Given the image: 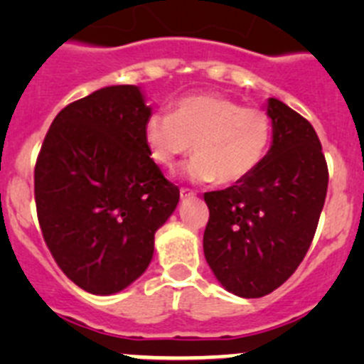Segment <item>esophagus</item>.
<instances>
[{
    "instance_id": "obj_1",
    "label": "esophagus",
    "mask_w": 364,
    "mask_h": 364,
    "mask_svg": "<svg viewBox=\"0 0 364 364\" xmlns=\"http://www.w3.org/2000/svg\"><path fill=\"white\" fill-rule=\"evenodd\" d=\"M179 196H181V199H186V197H193V196H196V192H193V190L185 188V186H183V188L179 190Z\"/></svg>"
}]
</instances>
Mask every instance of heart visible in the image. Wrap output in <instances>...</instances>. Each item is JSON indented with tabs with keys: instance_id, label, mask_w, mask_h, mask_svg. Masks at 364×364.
Instances as JSON below:
<instances>
[{
	"instance_id": "heart-1",
	"label": "heart",
	"mask_w": 364,
	"mask_h": 364,
	"mask_svg": "<svg viewBox=\"0 0 364 364\" xmlns=\"http://www.w3.org/2000/svg\"><path fill=\"white\" fill-rule=\"evenodd\" d=\"M273 121L264 109L245 107L222 95L181 98L172 114L153 112L144 141L151 159L171 168L192 151L185 174L199 183L234 185L259 168L267 155Z\"/></svg>"
}]
</instances>
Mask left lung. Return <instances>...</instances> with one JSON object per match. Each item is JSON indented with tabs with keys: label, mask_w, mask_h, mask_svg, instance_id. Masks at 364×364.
Segmentation results:
<instances>
[{
	"label": "left lung",
	"mask_w": 364,
	"mask_h": 364,
	"mask_svg": "<svg viewBox=\"0 0 364 364\" xmlns=\"http://www.w3.org/2000/svg\"><path fill=\"white\" fill-rule=\"evenodd\" d=\"M273 144L252 176L204 193V255L220 284L262 297L291 278L306 255L328 193V164L310 121L267 102Z\"/></svg>",
	"instance_id": "left-lung-1"
}]
</instances>
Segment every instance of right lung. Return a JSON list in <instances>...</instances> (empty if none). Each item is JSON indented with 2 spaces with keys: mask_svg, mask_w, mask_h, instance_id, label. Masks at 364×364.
Segmentation results:
<instances>
[{
  "mask_svg": "<svg viewBox=\"0 0 364 364\" xmlns=\"http://www.w3.org/2000/svg\"><path fill=\"white\" fill-rule=\"evenodd\" d=\"M151 109L137 86H109L54 117L35 165V203L47 248L91 294L123 291L149 266L155 232L179 188L144 141Z\"/></svg>",
  "mask_w": 364,
  "mask_h": 364,
  "instance_id": "right-lung-1",
  "label": "right lung"
}]
</instances>
